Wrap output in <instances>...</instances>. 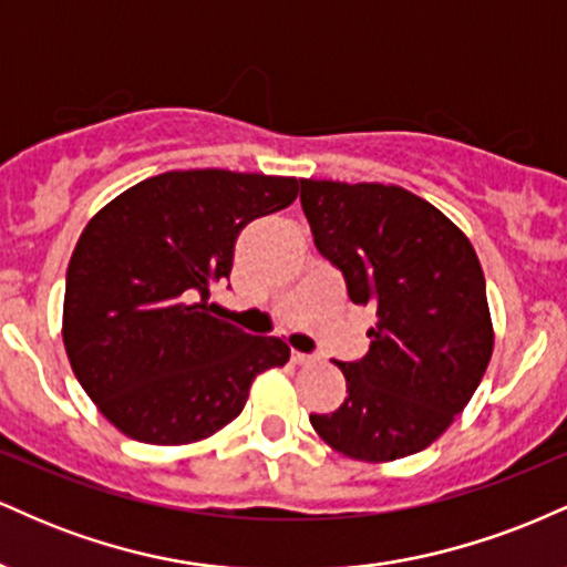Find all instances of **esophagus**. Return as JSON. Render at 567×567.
<instances>
[{
	"instance_id": "esophagus-1",
	"label": "esophagus",
	"mask_w": 567,
	"mask_h": 567,
	"mask_svg": "<svg viewBox=\"0 0 567 567\" xmlns=\"http://www.w3.org/2000/svg\"><path fill=\"white\" fill-rule=\"evenodd\" d=\"M311 360H315V357H311V354H303V351H292V354H290V362H292V365H309Z\"/></svg>"
}]
</instances>
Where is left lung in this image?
I'll list each match as a JSON object with an SVG mask.
<instances>
[{"label":"left lung","instance_id":"1","mask_svg":"<svg viewBox=\"0 0 567 567\" xmlns=\"http://www.w3.org/2000/svg\"><path fill=\"white\" fill-rule=\"evenodd\" d=\"M301 207L351 303L375 309L368 354L336 362L347 400L311 413V426L349 458L424 451L472 400L493 354L477 252L437 207L400 186L301 181Z\"/></svg>","mask_w":567,"mask_h":567}]
</instances>
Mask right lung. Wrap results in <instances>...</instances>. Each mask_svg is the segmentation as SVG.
<instances>
[{
    "mask_svg": "<svg viewBox=\"0 0 567 567\" xmlns=\"http://www.w3.org/2000/svg\"><path fill=\"white\" fill-rule=\"evenodd\" d=\"M296 178L181 171L141 181L84 226L66 271L63 343L76 381L127 437L186 445L243 413L288 343L210 315L250 220L288 207Z\"/></svg>",
    "mask_w": 567,
    "mask_h": 567,
    "instance_id": "right-lung-1",
    "label": "right lung"
}]
</instances>
